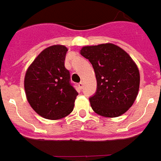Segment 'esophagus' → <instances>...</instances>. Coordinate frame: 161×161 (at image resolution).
Here are the masks:
<instances>
[{"label":"esophagus","mask_w":161,"mask_h":161,"mask_svg":"<svg viewBox=\"0 0 161 161\" xmlns=\"http://www.w3.org/2000/svg\"><path fill=\"white\" fill-rule=\"evenodd\" d=\"M83 85H84V81H83V80H81V81H80V82L79 83V87H80V89H82V87H83Z\"/></svg>","instance_id":"1"}]
</instances>
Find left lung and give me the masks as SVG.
Here are the masks:
<instances>
[{
	"mask_svg": "<svg viewBox=\"0 0 161 161\" xmlns=\"http://www.w3.org/2000/svg\"><path fill=\"white\" fill-rule=\"evenodd\" d=\"M80 54L95 70L96 92L89 98L93 110L106 117L123 115L135 102L140 76L128 53L113 44L84 46Z\"/></svg>",
	"mask_w": 161,
	"mask_h": 161,
	"instance_id": "8db88e82",
	"label": "left lung"
}]
</instances>
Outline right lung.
<instances>
[{
  "label": "right lung",
  "instance_id": "right-lung-1",
  "mask_svg": "<svg viewBox=\"0 0 161 161\" xmlns=\"http://www.w3.org/2000/svg\"><path fill=\"white\" fill-rule=\"evenodd\" d=\"M67 48L53 45L45 49L29 66L24 78L28 102L38 115L57 120L73 111L78 95L65 67Z\"/></svg>",
  "mask_w": 161,
  "mask_h": 161
}]
</instances>
